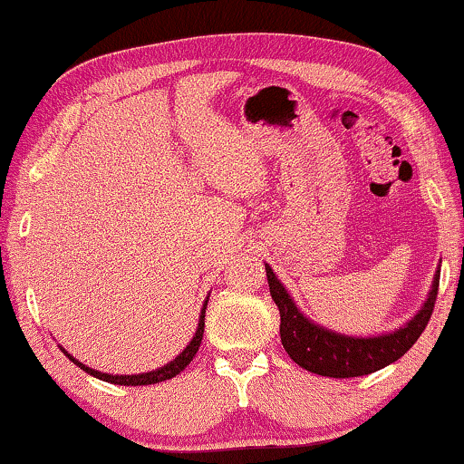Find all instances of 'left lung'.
Returning <instances> with one entry per match:
<instances>
[{
    "instance_id": "obj_1",
    "label": "left lung",
    "mask_w": 464,
    "mask_h": 464,
    "mask_svg": "<svg viewBox=\"0 0 464 464\" xmlns=\"http://www.w3.org/2000/svg\"><path fill=\"white\" fill-rule=\"evenodd\" d=\"M270 296H273L276 309L281 315V343H284L287 356L303 369L317 372L324 377H360L375 372L383 366L392 364L401 356L411 350L413 343L424 333L432 309L437 303L439 292V273L435 275L430 296L426 300L422 311L413 317L407 326H402L392 334L371 336V339H353L343 336L330 330H324L311 324L298 306L294 304L285 287L276 281L270 266H266Z\"/></svg>"
}]
</instances>
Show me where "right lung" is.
<instances>
[{"label":"right lung","mask_w":464,"mask_h":464,"mask_svg":"<svg viewBox=\"0 0 464 464\" xmlns=\"http://www.w3.org/2000/svg\"><path fill=\"white\" fill-rule=\"evenodd\" d=\"M204 309H207V304H204ZM204 309H202V315H200V324H198V330H196V336L191 339V343L188 347H185L183 353H179L177 358L172 360L170 364L161 366L158 371H151V372H142V375H106V372H100V371H93L89 369V366L81 364L78 360H74L70 356V353H65L72 362L81 366L82 371H87L89 375L98 377V379H104V382H111V383H119V386H149V383H160V382H166V379H172L177 377L180 371L188 366L191 360L196 358L198 350H200V343H202V334H204Z\"/></svg>","instance_id":"right-lung-1"}]
</instances>
